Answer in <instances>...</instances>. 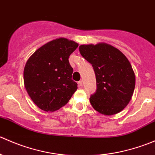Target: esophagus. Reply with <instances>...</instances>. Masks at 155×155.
I'll return each mask as SVG.
<instances>
[{
  "instance_id": "34e87169",
  "label": "esophagus",
  "mask_w": 155,
  "mask_h": 155,
  "mask_svg": "<svg viewBox=\"0 0 155 155\" xmlns=\"http://www.w3.org/2000/svg\"><path fill=\"white\" fill-rule=\"evenodd\" d=\"M78 84H79V86H82V85H83V82L81 80V81H79V82H78Z\"/></svg>"
}]
</instances>
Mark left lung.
Returning <instances> with one entry per match:
<instances>
[{
    "label": "left lung",
    "mask_w": 155,
    "mask_h": 155,
    "mask_svg": "<svg viewBox=\"0 0 155 155\" xmlns=\"http://www.w3.org/2000/svg\"><path fill=\"white\" fill-rule=\"evenodd\" d=\"M79 48L96 75L97 91L90 97L92 107L105 115L122 111L130 101L136 84L129 60L119 49L106 43L81 45Z\"/></svg>",
    "instance_id": "1"
}]
</instances>
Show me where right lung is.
I'll use <instances>...</instances> for the list:
<instances>
[{
  "mask_svg": "<svg viewBox=\"0 0 155 155\" xmlns=\"http://www.w3.org/2000/svg\"><path fill=\"white\" fill-rule=\"evenodd\" d=\"M78 46L73 40L60 37L36 50L26 62L25 87L33 102L42 110H58L68 104L77 90L68 59Z\"/></svg>",
  "mask_w": 155,
  "mask_h": 155,
  "instance_id": "obj_1",
  "label": "right lung"
}]
</instances>
